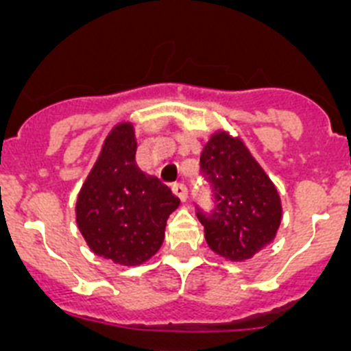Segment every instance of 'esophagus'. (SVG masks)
Here are the masks:
<instances>
[{"label":"esophagus","mask_w":351,"mask_h":351,"mask_svg":"<svg viewBox=\"0 0 351 351\" xmlns=\"http://www.w3.org/2000/svg\"><path fill=\"white\" fill-rule=\"evenodd\" d=\"M172 191H173V195H176L179 200H181V202H184L186 198H188V188H186L182 182H176V184L172 186Z\"/></svg>","instance_id":"34e87169"}]
</instances>
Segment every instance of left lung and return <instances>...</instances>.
Here are the masks:
<instances>
[{
    "label": "left lung",
    "mask_w": 351,
    "mask_h": 351,
    "mask_svg": "<svg viewBox=\"0 0 351 351\" xmlns=\"http://www.w3.org/2000/svg\"><path fill=\"white\" fill-rule=\"evenodd\" d=\"M200 170L214 209L197 206L206 241L216 255L243 262L267 246L281 223V200L274 184L246 145L228 133H214L200 156Z\"/></svg>",
    "instance_id": "1"
}]
</instances>
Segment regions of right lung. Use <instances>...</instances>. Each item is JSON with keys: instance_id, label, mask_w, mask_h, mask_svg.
Returning a JSON list of instances; mask_svg holds the SVG:
<instances>
[{"instance_id": "obj_1", "label": "right lung", "mask_w": 351, "mask_h": 351, "mask_svg": "<svg viewBox=\"0 0 351 351\" xmlns=\"http://www.w3.org/2000/svg\"><path fill=\"white\" fill-rule=\"evenodd\" d=\"M137 142L130 123L105 138L100 158L77 198V225L98 256L138 265L160 250L179 198L135 163Z\"/></svg>"}]
</instances>
